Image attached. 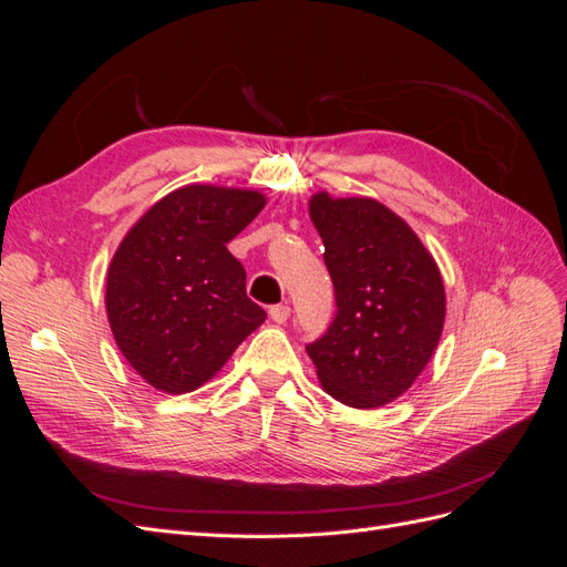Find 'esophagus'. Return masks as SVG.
Wrapping results in <instances>:
<instances>
[{"mask_svg":"<svg viewBox=\"0 0 567 567\" xmlns=\"http://www.w3.org/2000/svg\"><path fill=\"white\" fill-rule=\"evenodd\" d=\"M269 317H271V321L286 323L288 317H290V307L288 305H274V307H269Z\"/></svg>","mask_w":567,"mask_h":567,"instance_id":"esophagus-1","label":"esophagus"}]
</instances>
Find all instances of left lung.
Masks as SVG:
<instances>
[{
	"label": "left lung",
	"instance_id": "1",
	"mask_svg": "<svg viewBox=\"0 0 567 567\" xmlns=\"http://www.w3.org/2000/svg\"><path fill=\"white\" fill-rule=\"evenodd\" d=\"M310 217L323 241L336 317L305 350L333 400L354 409L388 404L419 379L440 342V269L379 200L317 194Z\"/></svg>",
	"mask_w": 567,
	"mask_h": 567
}]
</instances>
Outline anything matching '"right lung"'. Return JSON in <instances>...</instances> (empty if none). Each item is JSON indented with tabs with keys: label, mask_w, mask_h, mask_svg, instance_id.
<instances>
[{
	"label": "right lung",
	"mask_w": 567,
	"mask_h": 567,
	"mask_svg": "<svg viewBox=\"0 0 567 567\" xmlns=\"http://www.w3.org/2000/svg\"><path fill=\"white\" fill-rule=\"evenodd\" d=\"M265 208L244 188L192 184L161 198L115 250L106 312L120 352L163 392H192L267 319L227 250Z\"/></svg>",
	"instance_id": "add662e5"
}]
</instances>
